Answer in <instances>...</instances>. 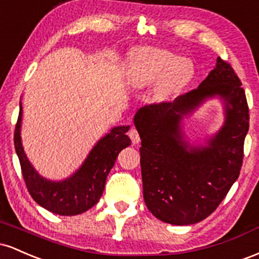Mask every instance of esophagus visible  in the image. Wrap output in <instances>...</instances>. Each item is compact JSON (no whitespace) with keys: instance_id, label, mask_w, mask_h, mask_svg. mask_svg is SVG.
I'll use <instances>...</instances> for the list:
<instances>
[{"instance_id":"esophagus-1","label":"esophagus","mask_w":259,"mask_h":259,"mask_svg":"<svg viewBox=\"0 0 259 259\" xmlns=\"http://www.w3.org/2000/svg\"><path fill=\"white\" fill-rule=\"evenodd\" d=\"M129 138L132 139V142L133 145H138L140 142V135H139V132L135 129V127H133V129L129 130Z\"/></svg>"}]
</instances>
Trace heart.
<instances>
[{
  "label": "heart",
  "instance_id": "obj_1",
  "mask_svg": "<svg viewBox=\"0 0 259 259\" xmlns=\"http://www.w3.org/2000/svg\"><path fill=\"white\" fill-rule=\"evenodd\" d=\"M195 67L189 58L177 57L167 50L145 47L133 53L126 80L134 88H145L157 81L156 92L168 96L190 82Z\"/></svg>",
  "mask_w": 259,
  "mask_h": 259
}]
</instances>
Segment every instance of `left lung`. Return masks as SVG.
Segmentation results:
<instances>
[{"instance_id": "obj_1", "label": "left lung", "mask_w": 259, "mask_h": 259, "mask_svg": "<svg viewBox=\"0 0 259 259\" xmlns=\"http://www.w3.org/2000/svg\"><path fill=\"white\" fill-rule=\"evenodd\" d=\"M217 96L226 105L225 125L207 147H190L181 120ZM134 124L141 139L140 164L148 210L174 225L195 224L212 214L239 178L249 127L245 90L231 65L218 57L197 89L173 102L141 107Z\"/></svg>"}]
</instances>
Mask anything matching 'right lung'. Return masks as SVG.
<instances>
[{"label": "right lung", "instance_id": "add662e5", "mask_svg": "<svg viewBox=\"0 0 259 259\" xmlns=\"http://www.w3.org/2000/svg\"><path fill=\"white\" fill-rule=\"evenodd\" d=\"M19 107L14 130V147L31 197L41 207L59 215L81 214L94 207L103 194L107 175L114 165L118 154L132 144L126 135L130 126L113 127L95 145L81 167L72 177L62 181H51L41 177L26 158L20 139L22 103Z\"/></svg>", "mask_w": 259, "mask_h": 259}]
</instances>
